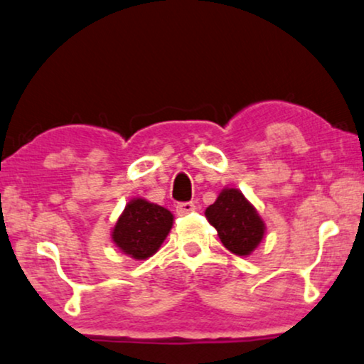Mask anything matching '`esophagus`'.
<instances>
[{
	"label": "esophagus",
	"instance_id": "1",
	"mask_svg": "<svg viewBox=\"0 0 364 364\" xmlns=\"http://www.w3.org/2000/svg\"><path fill=\"white\" fill-rule=\"evenodd\" d=\"M194 209H196V206H194L193 203H180L176 206V213L180 214V216H186V214L193 213Z\"/></svg>",
	"mask_w": 364,
	"mask_h": 364
}]
</instances>
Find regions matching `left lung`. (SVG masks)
Instances as JSON below:
<instances>
[{
  "label": "left lung",
  "instance_id": "8db88e82",
  "mask_svg": "<svg viewBox=\"0 0 364 364\" xmlns=\"http://www.w3.org/2000/svg\"><path fill=\"white\" fill-rule=\"evenodd\" d=\"M206 219L216 229L224 247L247 257L265 235V223L254 204L239 189L224 188L216 201L206 208Z\"/></svg>",
  "mask_w": 364,
  "mask_h": 364
}]
</instances>
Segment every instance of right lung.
Wrapping results in <instances>:
<instances>
[{"label": "right lung", "instance_id": "add662e5", "mask_svg": "<svg viewBox=\"0 0 364 364\" xmlns=\"http://www.w3.org/2000/svg\"><path fill=\"white\" fill-rule=\"evenodd\" d=\"M171 211L143 198L127 203L124 213L112 228V242L135 260H145L158 252L173 228Z\"/></svg>", "mask_w": 364, "mask_h": 364}]
</instances>
